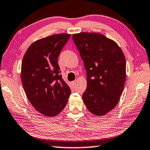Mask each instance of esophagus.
Segmentation results:
<instances>
[{
  "label": "esophagus",
  "mask_w": 150,
  "mask_h": 150,
  "mask_svg": "<svg viewBox=\"0 0 150 150\" xmlns=\"http://www.w3.org/2000/svg\"><path fill=\"white\" fill-rule=\"evenodd\" d=\"M71 83H72V84L73 86H75L76 84V80L72 81V82H71Z\"/></svg>",
  "instance_id": "obj_1"
}]
</instances>
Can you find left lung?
Here are the masks:
<instances>
[{
	"label": "left lung",
	"mask_w": 150,
	"mask_h": 150,
	"mask_svg": "<svg viewBox=\"0 0 150 150\" xmlns=\"http://www.w3.org/2000/svg\"><path fill=\"white\" fill-rule=\"evenodd\" d=\"M87 73L82 95L88 111L102 116L117 105L126 81V59L116 42L98 33L73 34Z\"/></svg>",
	"instance_id": "obj_1"
}]
</instances>
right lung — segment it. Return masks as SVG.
<instances>
[{
  "instance_id": "obj_1",
  "label": "right lung",
  "mask_w": 150,
  "mask_h": 150,
  "mask_svg": "<svg viewBox=\"0 0 150 150\" xmlns=\"http://www.w3.org/2000/svg\"><path fill=\"white\" fill-rule=\"evenodd\" d=\"M70 34L60 33L38 39L23 57L21 80L28 100L39 112L54 117L64 109L70 88L60 74L57 59Z\"/></svg>"
}]
</instances>
